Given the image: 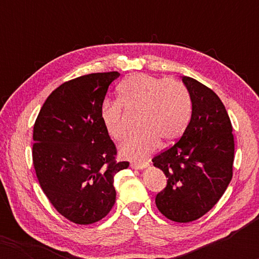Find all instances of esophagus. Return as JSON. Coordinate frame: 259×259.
I'll return each mask as SVG.
<instances>
[{"label": "esophagus", "mask_w": 259, "mask_h": 259, "mask_svg": "<svg viewBox=\"0 0 259 259\" xmlns=\"http://www.w3.org/2000/svg\"><path fill=\"white\" fill-rule=\"evenodd\" d=\"M147 166H148V162H132V164H131V167L134 169H143V168H146Z\"/></svg>", "instance_id": "1"}]
</instances>
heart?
<instances>
[{
	"label": "heart",
	"mask_w": 259,
	"mask_h": 259,
	"mask_svg": "<svg viewBox=\"0 0 259 259\" xmlns=\"http://www.w3.org/2000/svg\"><path fill=\"white\" fill-rule=\"evenodd\" d=\"M118 102L105 104L101 120L112 139L127 136L126 112L139 114L137 136L126 140L120 151L127 158L144 159L162 140L172 143L182 137L192 115V100L185 84L176 79H159L148 74H133L116 88Z\"/></svg>",
	"instance_id": "heart-1"
}]
</instances>
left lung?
Instances as JSON below:
<instances>
[{
    "mask_svg": "<svg viewBox=\"0 0 259 259\" xmlns=\"http://www.w3.org/2000/svg\"><path fill=\"white\" fill-rule=\"evenodd\" d=\"M192 100V115L182 138L152 159L167 178L155 197L158 210L177 223L207 213L232 179L235 140L225 106L213 91L182 77Z\"/></svg>",
    "mask_w": 259,
    "mask_h": 259,
    "instance_id": "obj_1",
    "label": "left lung"
}]
</instances>
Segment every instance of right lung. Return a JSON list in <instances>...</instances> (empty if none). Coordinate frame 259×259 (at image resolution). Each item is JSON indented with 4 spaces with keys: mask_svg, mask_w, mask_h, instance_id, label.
<instances>
[{
    "mask_svg": "<svg viewBox=\"0 0 259 259\" xmlns=\"http://www.w3.org/2000/svg\"><path fill=\"white\" fill-rule=\"evenodd\" d=\"M118 72L93 73L62 83L45 101L33 132V164L42 191L68 221L93 224L115 203L114 176L130 166L101 120Z\"/></svg>",
    "mask_w": 259,
    "mask_h": 259,
    "instance_id": "add662e5",
    "label": "right lung"
}]
</instances>
